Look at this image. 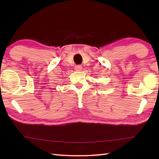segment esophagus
I'll return each mask as SVG.
<instances>
[{
	"instance_id": "34e87169",
	"label": "esophagus",
	"mask_w": 159,
	"mask_h": 159,
	"mask_svg": "<svg viewBox=\"0 0 159 159\" xmlns=\"http://www.w3.org/2000/svg\"><path fill=\"white\" fill-rule=\"evenodd\" d=\"M82 69H83V67L81 66V65H77V66H75V70H76V71H81Z\"/></svg>"
}]
</instances>
